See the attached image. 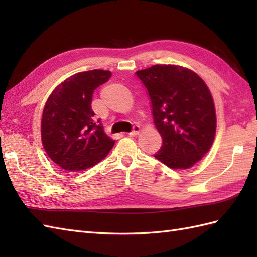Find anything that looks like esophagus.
<instances>
[{
  "label": "esophagus",
  "instance_id": "34e87169",
  "mask_svg": "<svg viewBox=\"0 0 257 257\" xmlns=\"http://www.w3.org/2000/svg\"><path fill=\"white\" fill-rule=\"evenodd\" d=\"M139 132H140V127H139V125H134L133 132L129 133V135H130V136H137V135L139 134Z\"/></svg>",
  "mask_w": 257,
  "mask_h": 257
}]
</instances>
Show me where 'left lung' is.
Segmentation results:
<instances>
[{
  "label": "left lung",
  "instance_id": "8db88e82",
  "mask_svg": "<svg viewBox=\"0 0 257 257\" xmlns=\"http://www.w3.org/2000/svg\"><path fill=\"white\" fill-rule=\"evenodd\" d=\"M136 75L148 90L162 138L155 157L172 169L192 167L215 137V108L207 86L192 70L177 65H154Z\"/></svg>",
  "mask_w": 257,
  "mask_h": 257
}]
</instances>
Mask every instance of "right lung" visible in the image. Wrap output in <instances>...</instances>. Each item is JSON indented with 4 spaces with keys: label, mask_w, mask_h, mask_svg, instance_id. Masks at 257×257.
<instances>
[{
    "label": "right lung",
    "mask_w": 257,
    "mask_h": 257,
    "mask_svg": "<svg viewBox=\"0 0 257 257\" xmlns=\"http://www.w3.org/2000/svg\"><path fill=\"white\" fill-rule=\"evenodd\" d=\"M110 77L111 73L102 69L75 74L48 97L42 116V144L52 161L65 170L77 172L97 165L114 145L101 123L95 122L91 109L94 90Z\"/></svg>",
    "instance_id": "obj_1"
}]
</instances>
